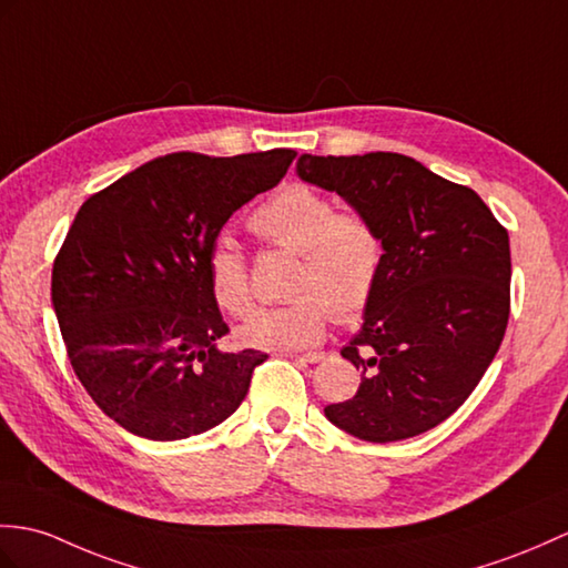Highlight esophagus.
Segmentation results:
<instances>
[{"mask_svg": "<svg viewBox=\"0 0 568 568\" xmlns=\"http://www.w3.org/2000/svg\"><path fill=\"white\" fill-rule=\"evenodd\" d=\"M290 358H297L305 363H320V361H324V353H290Z\"/></svg>", "mask_w": 568, "mask_h": 568, "instance_id": "esophagus-1", "label": "esophagus"}]
</instances>
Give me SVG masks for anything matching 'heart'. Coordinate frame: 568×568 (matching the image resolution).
<instances>
[{"instance_id": "1", "label": "heart", "mask_w": 568, "mask_h": 568, "mask_svg": "<svg viewBox=\"0 0 568 568\" xmlns=\"http://www.w3.org/2000/svg\"><path fill=\"white\" fill-rule=\"evenodd\" d=\"M252 230L266 244L297 254L293 302L261 307L236 328L242 344L302 351L322 344L334 320L363 314L382 268V236L373 220L338 210L332 197L293 183L256 207ZM207 283L217 305L234 316L252 310V281L242 248L220 240L207 254Z\"/></svg>"}]
</instances>
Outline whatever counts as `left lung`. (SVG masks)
Listing matches in <instances>:
<instances>
[{"instance_id":"left-lung-1","label":"left lung","mask_w":568,"mask_h":568,"mask_svg":"<svg viewBox=\"0 0 568 568\" xmlns=\"http://www.w3.org/2000/svg\"><path fill=\"white\" fill-rule=\"evenodd\" d=\"M297 176L373 220L382 268L363 326L341 351L361 375L326 418L367 443L435 428L479 385L510 314L508 232L467 186L412 156L297 160Z\"/></svg>"}]
</instances>
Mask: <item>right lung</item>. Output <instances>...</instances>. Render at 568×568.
<instances>
[{
  "mask_svg": "<svg viewBox=\"0 0 568 568\" xmlns=\"http://www.w3.org/2000/svg\"><path fill=\"white\" fill-rule=\"evenodd\" d=\"M295 150L176 152L94 193L52 266L74 375L118 426L150 440L205 433L244 402L266 353H227L207 254L236 210L278 186Z\"/></svg>",
  "mask_w": 568,
  "mask_h": 568,
  "instance_id": "1",
  "label": "right lung"
}]
</instances>
